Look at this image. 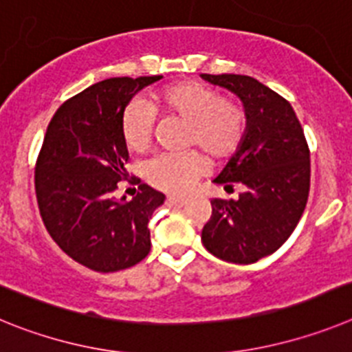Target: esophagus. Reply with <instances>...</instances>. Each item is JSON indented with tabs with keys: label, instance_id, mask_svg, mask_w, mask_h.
I'll use <instances>...</instances> for the list:
<instances>
[{
	"label": "esophagus",
	"instance_id": "1",
	"mask_svg": "<svg viewBox=\"0 0 352 352\" xmlns=\"http://www.w3.org/2000/svg\"><path fill=\"white\" fill-rule=\"evenodd\" d=\"M166 201L170 204V206H175V207H182V206H186V204H188V200H186V198L172 197V195L166 198Z\"/></svg>",
	"mask_w": 352,
	"mask_h": 352
}]
</instances>
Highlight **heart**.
<instances>
[{
	"label": "heart",
	"instance_id": "obj_1",
	"mask_svg": "<svg viewBox=\"0 0 352 352\" xmlns=\"http://www.w3.org/2000/svg\"><path fill=\"white\" fill-rule=\"evenodd\" d=\"M154 108L186 122L188 145H198L212 157H228L239 148L246 133V115L239 104L221 99L206 85L184 81L154 96ZM154 109L145 100H131L122 111L120 133L127 148H148L154 131ZM207 172L206 157L198 152L159 154L145 166V177L154 188L168 193H186Z\"/></svg>",
	"mask_w": 352,
	"mask_h": 352
}]
</instances>
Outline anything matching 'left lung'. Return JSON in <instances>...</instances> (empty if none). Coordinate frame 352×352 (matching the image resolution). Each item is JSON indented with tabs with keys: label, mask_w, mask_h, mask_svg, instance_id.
Here are the masks:
<instances>
[{
	"label": "left lung",
	"mask_w": 352,
	"mask_h": 352,
	"mask_svg": "<svg viewBox=\"0 0 352 352\" xmlns=\"http://www.w3.org/2000/svg\"><path fill=\"white\" fill-rule=\"evenodd\" d=\"M239 97L246 133L214 184L243 186L237 200H210L201 230L207 252L234 264H253L276 252L294 232L310 191V151L294 109L261 81L239 74H200Z\"/></svg>",
	"instance_id": "obj_1"
}]
</instances>
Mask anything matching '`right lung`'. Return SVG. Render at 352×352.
<instances>
[{
    "mask_svg": "<svg viewBox=\"0 0 352 352\" xmlns=\"http://www.w3.org/2000/svg\"><path fill=\"white\" fill-rule=\"evenodd\" d=\"M159 79L109 78L63 102L36 159L35 193L49 235L70 258L99 273L131 267L151 252L148 219L164 195L142 184L125 201L113 198V191L127 177L129 159L122 111Z\"/></svg>",
    "mask_w": 352,
    "mask_h": 352,
    "instance_id": "right-lung-1",
    "label": "right lung"
}]
</instances>
